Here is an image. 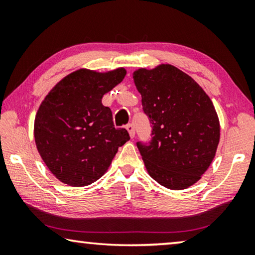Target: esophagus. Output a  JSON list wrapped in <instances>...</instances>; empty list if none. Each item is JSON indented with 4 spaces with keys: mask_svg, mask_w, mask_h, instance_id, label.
<instances>
[{
    "mask_svg": "<svg viewBox=\"0 0 255 255\" xmlns=\"http://www.w3.org/2000/svg\"><path fill=\"white\" fill-rule=\"evenodd\" d=\"M126 129L128 130V132H129V136H130V138H133V137H135V127H133L131 124H128L127 126H126Z\"/></svg>",
    "mask_w": 255,
    "mask_h": 255,
    "instance_id": "34e87169",
    "label": "esophagus"
}]
</instances>
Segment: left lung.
<instances>
[{
    "instance_id": "obj_1",
    "label": "left lung",
    "mask_w": 255,
    "mask_h": 255,
    "mask_svg": "<svg viewBox=\"0 0 255 255\" xmlns=\"http://www.w3.org/2000/svg\"><path fill=\"white\" fill-rule=\"evenodd\" d=\"M133 83L152 124V140L137 143L147 173L171 190L195 184L208 170L221 138L213 101L178 67L161 64L138 68Z\"/></svg>"
}]
</instances>
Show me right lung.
Masks as SVG:
<instances>
[{
	"label": "right lung",
	"instance_id": "right-lung-1",
	"mask_svg": "<svg viewBox=\"0 0 255 255\" xmlns=\"http://www.w3.org/2000/svg\"><path fill=\"white\" fill-rule=\"evenodd\" d=\"M124 67L108 72L80 68L63 77L38 108L33 136L38 153L56 179L71 187L96 182L109 169L118 148L130 139L115 128L102 98L126 76Z\"/></svg>",
	"mask_w": 255,
	"mask_h": 255
}]
</instances>
